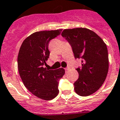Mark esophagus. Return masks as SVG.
<instances>
[{"label": "esophagus", "instance_id": "esophagus-1", "mask_svg": "<svg viewBox=\"0 0 120 120\" xmlns=\"http://www.w3.org/2000/svg\"><path fill=\"white\" fill-rule=\"evenodd\" d=\"M69 68H65V71H66V72H68V71H69Z\"/></svg>", "mask_w": 120, "mask_h": 120}]
</instances>
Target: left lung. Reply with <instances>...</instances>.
I'll return each instance as SVG.
<instances>
[{"label":"left lung","mask_w":120,"mask_h":120,"mask_svg":"<svg viewBox=\"0 0 120 120\" xmlns=\"http://www.w3.org/2000/svg\"><path fill=\"white\" fill-rule=\"evenodd\" d=\"M62 36L70 44L75 58H82V67L76 69L79 78L74 83L77 94L87 96L100 88L109 70L105 43L93 31L86 28L65 29Z\"/></svg>","instance_id":"8db88e82"}]
</instances>
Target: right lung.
<instances>
[{"mask_svg":"<svg viewBox=\"0 0 120 120\" xmlns=\"http://www.w3.org/2000/svg\"><path fill=\"white\" fill-rule=\"evenodd\" d=\"M62 29L35 32L21 45L18 57V66L23 83L37 97L44 100L54 99L58 95V81L65 69L45 68L49 57V41L60 35Z\"/></svg>","mask_w":120,"mask_h":120,"instance_id":"1","label":"right lung"}]
</instances>
